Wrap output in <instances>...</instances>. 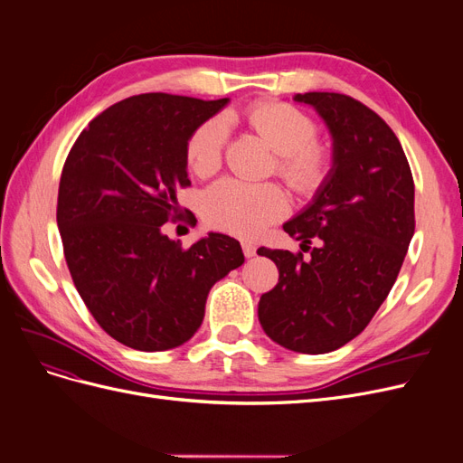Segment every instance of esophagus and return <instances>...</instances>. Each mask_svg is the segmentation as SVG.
<instances>
[{
  "mask_svg": "<svg viewBox=\"0 0 463 463\" xmlns=\"http://www.w3.org/2000/svg\"><path fill=\"white\" fill-rule=\"evenodd\" d=\"M241 247H243V255H245L247 259H253V257L257 255V247H255V245H250V243H243Z\"/></svg>",
  "mask_w": 463,
  "mask_h": 463,
  "instance_id": "34e87169",
  "label": "esophagus"
}]
</instances>
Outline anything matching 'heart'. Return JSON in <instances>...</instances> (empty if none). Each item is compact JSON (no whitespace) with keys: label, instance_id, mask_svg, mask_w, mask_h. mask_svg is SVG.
<instances>
[{"label":"heart","instance_id":"heart-1","mask_svg":"<svg viewBox=\"0 0 463 463\" xmlns=\"http://www.w3.org/2000/svg\"><path fill=\"white\" fill-rule=\"evenodd\" d=\"M249 128L278 152L276 172L299 194L318 191L330 175L332 148L317 138V123L299 108L262 100L245 111ZM230 141L228 121L216 116L203 121L187 138V164L199 177L220 170ZM286 193L274 184L222 179L203 194L201 210L213 228L240 237H255L288 214Z\"/></svg>","mask_w":463,"mask_h":463}]
</instances>
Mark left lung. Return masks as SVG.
<instances>
[{
    "instance_id": "obj_1",
    "label": "left lung",
    "mask_w": 463,
    "mask_h": 463,
    "mask_svg": "<svg viewBox=\"0 0 463 463\" xmlns=\"http://www.w3.org/2000/svg\"><path fill=\"white\" fill-rule=\"evenodd\" d=\"M293 100L326 121L334 165L315 201L284 223L301 247L317 241L311 257L257 250L279 272L259 301V320L291 352L328 354L365 330L394 286L415 232V185L398 137L371 108L338 92Z\"/></svg>"
}]
</instances>
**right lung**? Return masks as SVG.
Listing matches in <instances>:
<instances>
[{"mask_svg":"<svg viewBox=\"0 0 463 463\" xmlns=\"http://www.w3.org/2000/svg\"><path fill=\"white\" fill-rule=\"evenodd\" d=\"M226 104L164 92L125 98L82 129L63 164L58 226L67 269L102 330L138 352L185 344L210 288L245 260L230 235L208 233L185 249L162 232L184 216L177 191L191 185L189 135Z\"/></svg>","mask_w":463,"mask_h":463,"instance_id":"obj_1","label":"right lung"}]
</instances>
